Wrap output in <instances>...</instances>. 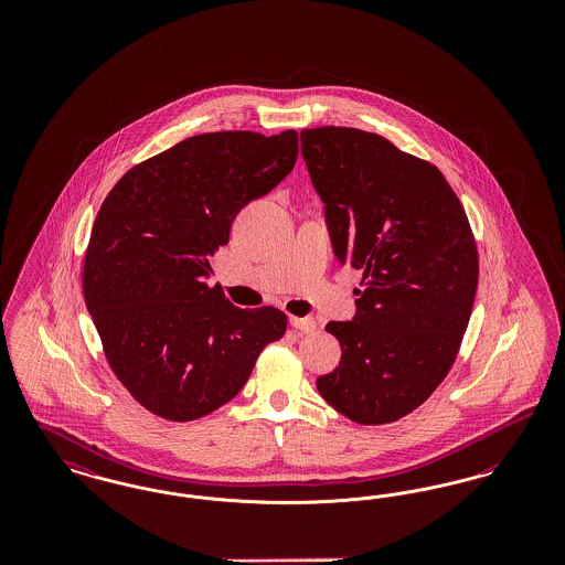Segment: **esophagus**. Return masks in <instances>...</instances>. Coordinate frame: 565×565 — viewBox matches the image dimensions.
<instances>
[{"label": "esophagus", "instance_id": "obj_1", "mask_svg": "<svg viewBox=\"0 0 565 565\" xmlns=\"http://www.w3.org/2000/svg\"><path fill=\"white\" fill-rule=\"evenodd\" d=\"M290 323H292L296 332H300V334H311L316 330V326H318L316 320H311V318H292Z\"/></svg>", "mask_w": 565, "mask_h": 565}]
</instances>
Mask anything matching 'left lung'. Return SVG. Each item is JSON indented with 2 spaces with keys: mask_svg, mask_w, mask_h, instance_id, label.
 <instances>
[{
  "mask_svg": "<svg viewBox=\"0 0 565 565\" xmlns=\"http://www.w3.org/2000/svg\"><path fill=\"white\" fill-rule=\"evenodd\" d=\"M341 263L362 270L353 322H330L341 364L316 385L351 422H398L449 375L479 286L477 242L431 162L351 127L300 131Z\"/></svg>",
  "mask_w": 565,
  "mask_h": 565,
  "instance_id": "1",
  "label": "left lung"
}]
</instances>
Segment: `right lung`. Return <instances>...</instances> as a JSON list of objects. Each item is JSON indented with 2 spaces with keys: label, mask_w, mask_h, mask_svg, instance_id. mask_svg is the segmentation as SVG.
Instances as JSON below:
<instances>
[{
  "label": "right lung",
  "mask_w": 565,
  "mask_h": 565,
  "mask_svg": "<svg viewBox=\"0 0 565 565\" xmlns=\"http://www.w3.org/2000/svg\"><path fill=\"white\" fill-rule=\"evenodd\" d=\"M298 135H194L109 190L84 256L82 292L109 369L137 403L192 422L233 401L286 334L275 307L239 309L207 286L243 205L295 167Z\"/></svg>",
  "instance_id": "add662e5"
}]
</instances>
